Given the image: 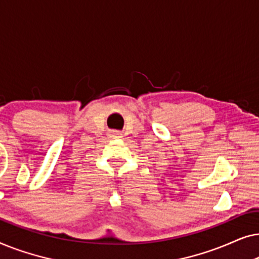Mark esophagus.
Segmentation results:
<instances>
[{
    "label": "esophagus",
    "mask_w": 259,
    "mask_h": 259,
    "mask_svg": "<svg viewBox=\"0 0 259 259\" xmlns=\"http://www.w3.org/2000/svg\"><path fill=\"white\" fill-rule=\"evenodd\" d=\"M116 136H118V134H116Z\"/></svg>",
    "instance_id": "esophagus-1"
}]
</instances>
